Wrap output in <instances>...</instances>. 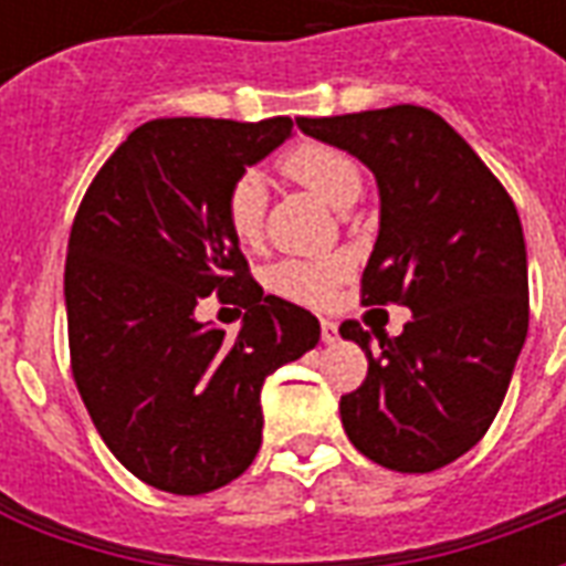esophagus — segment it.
Instances as JSON below:
<instances>
[{"instance_id":"obj_1","label":"esophagus","mask_w":566,"mask_h":566,"mask_svg":"<svg viewBox=\"0 0 566 566\" xmlns=\"http://www.w3.org/2000/svg\"><path fill=\"white\" fill-rule=\"evenodd\" d=\"M319 328H323L325 344H334V340H337V323H332V319H323V323H319Z\"/></svg>"}]
</instances>
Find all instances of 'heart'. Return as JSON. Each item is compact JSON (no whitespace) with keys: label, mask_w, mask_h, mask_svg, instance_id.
Masks as SVG:
<instances>
[{"label":"heart","mask_w":566,"mask_h":566,"mask_svg":"<svg viewBox=\"0 0 566 566\" xmlns=\"http://www.w3.org/2000/svg\"><path fill=\"white\" fill-rule=\"evenodd\" d=\"M277 168L332 208L353 205L361 192V168L340 147L325 142H298L277 159ZM226 222L241 243H259L265 232V187L255 175H241L226 192ZM340 259H283L268 271V286L277 295L304 304H323L344 280Z\"/></svg>","instance_id":"1"}]
</instances>
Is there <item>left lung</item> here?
<instances>
[{
  "mask_svg": "<svg viewBox=\"0 0 566 566\" xmlns=\"http://www.w3.org/2000/svg\"><path fill=\"white\" fill-rule=\"evenodd\" d=\"M301 132L368 165L379 234L361 304H403L398 337L346 319L368 377L340 398L353 447L398 473H431L480 443L527 337V253L513 198L461 135L419 105L298 117Z\"/></svg>",
  "mask_w": 566,
  "mask_h": 566,
  "instance_id": "1",
  "label": "left lung"
}]
</instances>
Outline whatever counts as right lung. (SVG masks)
Returning <instances> with one entry per match:
<instances>
[{"instance_id":"1","label":"right lung","mask_w":566,"mask_h":566,"mask_svg":"<svg viewBox=\"0 0 566 566\" xmlns=\"http://www.w3.org/2000/svg\"><path fill=\"white\" fill-rule=\"evenodd\" d=\"M289 132V117L150 119L111 153L74 213V386L114 458L159 492L238 480L262 447V382L319 340L311 311L262 292L226 222L229 187ZM208 294L244 307L238 338L197 323Z\"/></svg>"}]
</instances>
